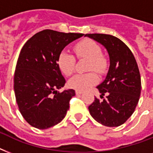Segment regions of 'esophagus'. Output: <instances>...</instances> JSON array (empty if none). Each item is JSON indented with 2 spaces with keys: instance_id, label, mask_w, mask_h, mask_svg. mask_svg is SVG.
I'll return each instance as SVG.
<instances>
[{
  "instance_id": "34e87169",
  "label": "esophagus",
  "mask_w": 153,
  "mask_h": 153,
  "mask_svg": "<svg viewBox=\"0 0 153 153\" xmlns=\"http://www.w3.org/2000/svg\"><path fill=\"white\" fill-rule=\"evenodd\" d=\"M75 93H76V94H82V91H75Z\"/></svg>"
}]
</instances>
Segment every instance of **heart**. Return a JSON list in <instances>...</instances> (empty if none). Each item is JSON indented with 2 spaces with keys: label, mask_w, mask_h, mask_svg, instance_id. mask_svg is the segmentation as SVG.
Instances as JSON below:
<instances>
[{
  "label": "heart",
  "mask_w": 153,
  "mask_h": 153,
  "mask_svg": "<svg viewBox=\"0 0 153 153\" xmlns=\"http://www.w3.org/2000/svg\"><path fill=\"white\" fill-rule=\"evenodd\" d=\"M74 51L78 59H87V71H95L102 74L106 70L107 61L102 55V49L95 41L86 39L74 46ZM58 67L62 74L70 76L75 68V58L66 51H62L57 59ZM98 76L94 72L74 75L69 81V86L77 91H86L95 85Z\"/></svg>",
  "instance_id": "b5f03b06"
}]
</instances>
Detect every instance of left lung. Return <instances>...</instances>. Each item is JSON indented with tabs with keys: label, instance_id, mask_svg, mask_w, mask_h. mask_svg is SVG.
<instances>
[{
	"label": "left lung",
	"instance_id": "8db88e82",
	"mask_svg": "<svg viewBox=\"0 0 153 153\" xmlns=\"http://www.w3.org/2000/svg\"><path fill=\"white\" fill-rule=\"evenodd\" d=\"M85 36L106 48L110 62L106 78L97 86L101 99L94 97L88 107L90 114L103 126H121L133 114L140 98L141 81L135 57L128 46L114 36L95 33Z\"/></svg>",
	"mask_w": 153,
	"mask_h": 153
}]
</instances>
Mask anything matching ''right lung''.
Wrapping results in <instances>:
<instances>
[{"label":"right lung","instance_id":"add662e5","mask_svg":"<svg viewBox=\"0 0 153 153\" xmlns=\"http://www.w3.org/2000/svg\"><path fill=\"white\" fill-rule=\"evenodd\" d=\"M83 35L43 30L23 46L16 66L14 92L20 114L35 128H48L66 116L75 91H57L66 82L57 59L67 44Z\"/></svg>","mask_w":153,"mask_h":153}]
</instances>
